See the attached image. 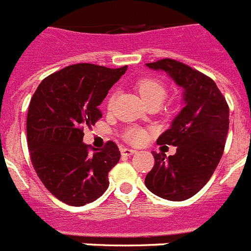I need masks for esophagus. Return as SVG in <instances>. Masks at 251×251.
Here are the masks:
<instances>
[{
  "mask_svg": "<svg viewBox=\"0 0 251 251\" xmlns=\"http://www.w3.org/2000/svg\"><path fill=\"white\" fill-rule=\"evenodd\" d=\"M136 152H137V151L132 150V148H127V147L121 148V153L123 154V156H132V154H134Z\"/></svg>",
  "mask_w": 251,
  "mask_h": 251,
  "instance_id": "1",
  "label": "esophagus"
}]
</instances>
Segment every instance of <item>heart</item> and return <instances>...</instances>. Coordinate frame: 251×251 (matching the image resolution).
<instances>
[{"mask_svg": "<svg viewBox=\"0 0 251 251\" xmlns=\"http://www.w3.org/2000/svg\"><path fill=\"white\" fill-rule=\"evenodd\" d=\"M136 88L143 100L150 104H161L166 97V86L165 84L156 76H142L136 81ZM114 97L109 95L106 100V105L112 106ZM124 138L133 145H141L142 142L147 138V130L142 128L130 127L126 130Z\"/></svg>", "mask_w": 251, "mask_h": 251, "instance_id": "b5f03b06", "label": "heart"}]
</instances>
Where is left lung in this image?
<instances>
[{"mask_svg":"<svg viewBox=\"0 0 251 251\" xmlns=\"http://www.w3.org/2000/svg\"><path fill=\"white\" fill-rule=\"evenodd\" d=\"M165 70L185 89V106L170 129L159 136V146L177 147L174 156L152 152L154 166L146 176L151 192L170 201L187 200L207 183L216 170L229 130V105L211 77L175 59L148 63Z\"/></svg>","mask_w":251,"mask_h":251,"instance_id":"obj_1","label":"left lung"}]
</instances>
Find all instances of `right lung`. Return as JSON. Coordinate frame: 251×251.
<instances>
[{
    "label": "right lung",
    "instance_id": "1",
    "mask_svg": "<svg viewBox=\"0 0 251 251\" xmlns=\"http://www.w3.org/2000/svg\"><path fill=\"white\" fill-rule=\"evenodd\" d=\"M127 66L110 69L75 64L46 76L30 100L26 122L31 163L41 182L60 201L83 206L109 186L108 174L121 158L108 141L90 152L83 143L84 128L101 118L98 106Z\"/></svg>",
    "mask_w": 251,
    "mask_h": 251
}]
</instances>
